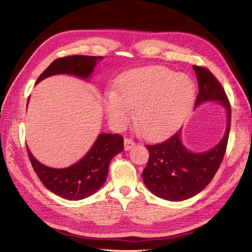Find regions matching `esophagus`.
Segmentation results:
<instances>
[{
	"mask_svg": "<svg viewBox=\"0 0 252 252\" xmlns=\"http://www.w3.org/2000/svg\"><path fill=\"white\" fill-rule=\"evenodd\" d=\"M135 146V142L131 140V138H126L125 141V149L126 151H130L132 147Z\"/></svg>",
	"mask_w": 252,
	"mask_h": 252,
	"instance_id": "esophagus-1",
	"label": "esophagus"
}]
</instances>
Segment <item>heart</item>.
I'll return each mask as SVG.
<instances>
[{
    "label": "heart",
    "instance_id": "b5f03b06",
    "mask_svg": "<svg viewBox=\"0 0 252 252\" xmlns=\"http://www.w3.org/2000/svg\"><path fill=\"white\" fill-rule=\"evenodd\" d=\"M195 85L189 77L163 67H148L123 74L116 92L108 93L106 111L116 126L135 119L144 135L160 138L174 131L190 111Z\"/></svg>",
    "mask_w": 252,
    "mask_h": 252
}]
</instances>
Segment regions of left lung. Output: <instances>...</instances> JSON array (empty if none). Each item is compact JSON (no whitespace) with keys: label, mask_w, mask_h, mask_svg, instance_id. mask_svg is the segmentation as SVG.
I'll use <instances>...</instances> for the list:
<instances>
[{"label":"left lung","mask_w":252,"mask_h":252,"mask_svg":"<svg viewBox=\"0 0 252 252\" xmlns=\"http://www.w3.org/2000/svg\"><path fill=\"white\" fill-rule=\"evenodd\" d=\"M192 68L199 87L195 107L207 100L220 101L227 111V127L221 142L207 153L186 149L181 143L180 131L162 143L146 145L149 159L143 170V181L153 194L165 200L182 201L200 192L216 175L226 152L232 115L227 95L209 69Z\"/></svg>","instance_id":"left-lung-1"}]
</instances>
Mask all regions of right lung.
I'll list each match as a JSON object with an SVG mask.
<instances>
[{
    "label": "right lung",
    "mask_w": 252,
    "mask_h": 252,
    "mask_svg": "<svg viewBox=\"0 0 252 252\" xmlns=\"http://www.w3.org/2000/svg\"><path fill=\"white\" fill-rule=\"evenodd\" d=\"M101 56L71 55L57 58L41 73L36 83L53 74L68 73L87 79L93 72L96 62ZM123 151V137L116 134H99L91 151L85 156L65 169H53L32 156L28 146L27 153L34 172L47 189L69 200H80L93 195L105 183L111 159Z\"/></svg>",
    "instance_id": "1"
}]
</instances>
